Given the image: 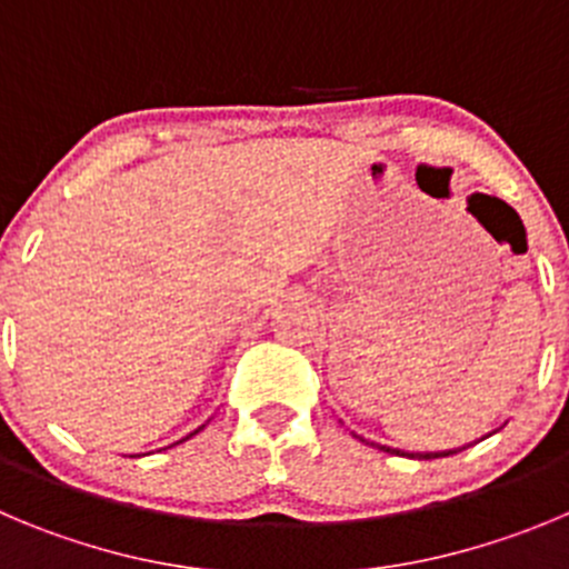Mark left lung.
<instances>
[{"label": "left lung", "instance_id": "1", "mask_svg": "<svg viewBox=\"0 0 569 569\" xmlns=\"http://www.w3.org/2000/svg\"><path fill=\"white\" fill-rule=\"evenodd\" d=\"M379 449H385V452H392V455H407L401 452V449H390V446H379ZM466 449V446H463ZM460 449H446V452H416L410 455V458H418V460H432V458H449V455H458Z\"/></svg>", "mask_w": 569, "mask_h": 569}]
</instances>
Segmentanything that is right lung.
<instances>
[{"label": "right lung", "instance_id": "right-lung-1", "mask_svg": "<svg viewBox=\"0 0 569 569\" xmlns=\"http://www.w3.org/2000/svg\"><path fill=\"white\" fill-rule=\"evenodd\" d=\"M201 429V427H199ZM199 429H196V432H199ZM196 432H190V435H196ZM190 435H188V438H190ZM184 440V438H182ZM182 440H179V443H182Z\"/></svg>", "mask_w": 569, "mask_h": 569}]
</instances>
